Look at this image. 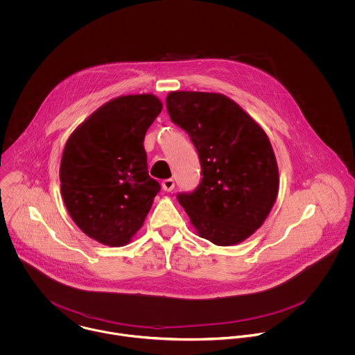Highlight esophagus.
<instances>
[{"label": "esophagus", "mask_w": 355, "mask_h": 355, "mask_svg": "<svg viewBox=\"0 0 355 355\" xmlns=\"http://www.w3.org/2000/svg\"><path fill=\"white\" fill-rule=\"evenodd\" d=\"M161 186L165 191H172L175 189V180L173 179H165V180H162Z\"/></svg>", "instance_id": "obj_1"}]
</instances>
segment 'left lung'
Returning <instances> with one entry per match:
<instances>
[{"instance_id": "8db88e82", "label": "left lung", "mask_w": 355, "mask_h": 355, "mask_svg": "<svg viewBox=\"0 0 355 355\" xmlns=\"http://www.w3.org/2000/svg\"><path fill=\"white\" fill-rule=\"evenodd\" d=\"M166 109L191 138L202 168L198 187L178 194V201L201 238L217 246L243 242L263 224L279 191L268 135L218 93L172 92Z\"/></svg>"}]
</instances>
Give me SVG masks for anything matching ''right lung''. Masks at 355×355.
Instances as JSON below:
<instances>
[{
    "instance_id": "1",
    "label": "right lung",
    "mask_w": 355,
    "mask_h": 355,
    "mask_svg": "<svg viewBox=\"0 0 355 355\" xmlns=\"http://www.w3.org/2000/svg\"><path fill=\"white\" fill-rule=\"evenodd\" d=\"M161 109L153 94L117 97L90 114L65 144L62 200L75 224L102 245H127L161 189L149 176L144 148Z\"/></svg>"
}]
</instances>
